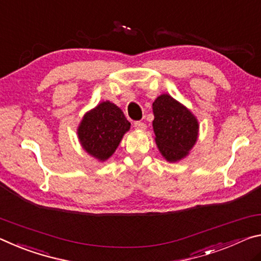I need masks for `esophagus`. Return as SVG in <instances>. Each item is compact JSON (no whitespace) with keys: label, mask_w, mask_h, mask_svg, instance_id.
I'll return each instance as SVG.
<instances>
[{"label":"esophagus","mask_w":261,"mask_h":261,"mask_svg":"<svg viewBox=\"0 0 261 261\" xmlns=\"http://www.w3.org/2000/svg\"><path fill=\"white\" fill-rule=\"evenodd\" d=\"M134 127L135 129H139V130H144L146 129V123L142 122V121H135L134 122Z\"/></svg>","instance_id":"obj_1"}]
</instances>
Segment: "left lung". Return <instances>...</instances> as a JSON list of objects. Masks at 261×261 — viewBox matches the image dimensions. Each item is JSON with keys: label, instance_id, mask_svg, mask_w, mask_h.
<instances>
[{"label": "left lung", "instance_id": "1", "mask_svg": "<svg viewBox=\"0 0 261 261\" xmlns=\"http://www.w3.org/2000/svg\"><path fill=\"white\" fill-rule=\"evenodd\" d=\"M152 121L156 143L164 159L177 162L185 157L198 138V121L185 106L169 95L153 101Z\"/></svg>", "mask_w": 261, "mask_h": 261}]
</instances>
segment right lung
I'll use <instances>...</instances> for the list:
<instances>
[{
    "label": "right lung",
    "mask_w": 261,
    "mask_h": 261,
    "mask_svg": "<svg viewBox=\"0 0 261 261\" xmlns=\"http://www.w3.org/2000/svg\"><path fill=\"white\" fill-rule=\"evenodd\" d=\"M129 127L130 123L117 105L102 101L84 115L79 127V139L85 151L105 161L112 156Z\"/></svg>",
    "instance_id": "add662e5"
}]
</instances>
